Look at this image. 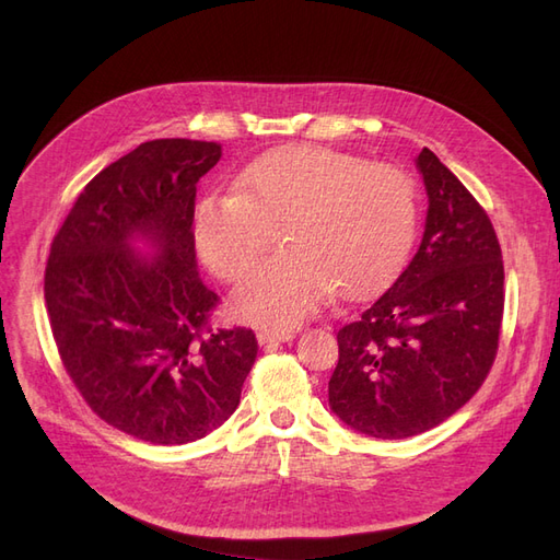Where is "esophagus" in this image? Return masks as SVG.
Wrapping results in <instances>:
<instances>
[{
	"label": "esophagus",
	"instance_id": "34e87169",
	"mask_svg": "<svg viewBox=\"0 0 560 560\" xmlns=\"http://www.w3.org/2000/svg\"><path fill=\"white\" fill-rule=\"evenodd\" d=\"M294 336H296V331H294V329H261V331L257 334V338H259V343H261V346L292 341Z\"/></svg>",
	"mask_w": 560,
	"mask_h": 560
}]
</instances>
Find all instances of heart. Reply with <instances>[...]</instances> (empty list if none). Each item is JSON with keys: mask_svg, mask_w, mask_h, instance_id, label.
I'll use <instances>...</instances> for the list:
<instances>
[{"mask_svg": "<svg viewBox=\"0 0 560 560\" xmlns=\"http://www.w3.org/2000/svg\"><path fill=\"white\" fill-rule=\"evenodd\" d=\"M413 179L389 163L325 147H280L238 177L235 194L198 206L194 238L222 280H238L278 243L287 252L264 261L233 294L241 317L296 327L334 290L360 299L393 278L413 243Z\"/></svg>", "mask_w": 560, "mask_h": 560, "instance_id": "obj_1", "label": "heart"}]
</instances>
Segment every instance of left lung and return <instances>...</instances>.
<instances>
[{"mask_svg":"<svg viewBox=\"0 0 560 560\" xmlns=\"http://www.w3.org/2000/svg\"><path fill=\"white\" fill-rule=\"evenodd\" d=\"M430 208L413 259L338 329L329 406L376 439L436 428L477 395L504 313L502 249L488 212L425 147L416 159Z\"/></svg>","mask_w":560,"mask_h":560,"instance_id":"1","label":"left lung"}]
</instances>
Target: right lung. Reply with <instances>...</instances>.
<instances>
[{
  "label": "right lung",
  "instance_id": "obj_1",
  "mask_svg": "<svg viewBox=\"0 0 560 560\" xmlns=\"http://www.w3.org/2000/svg\"><path fill=\"white\" fill-rule=\"evenodd\" d=\"M222 144L151 140L97 173L58 229L44 299L67 376L107 425L189 444L235 411L257 360L252 329H214L196 270V184ZM142 234L160 249H129Z\"/></svg>",
  "mask_w": 560,
  "mask_h": 560
}]
</instances>
